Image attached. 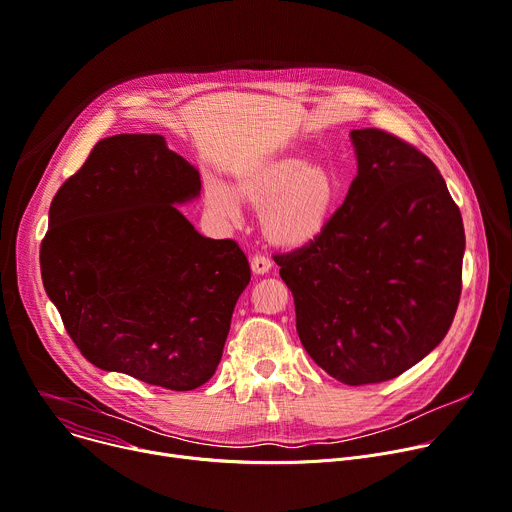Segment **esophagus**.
<instances>
[{
  "instance_id": "34e87169",
  "label": "esophagus",
  "mask_w": 512,
  "mask_h": 512,
  "mask_svg": "<svg viewBox=\"0 0 512 512\" xmlns=\"http://www.w3.org/2000/svg\"><path fill=\"white\" fill-rule=\"evenodd\" d=\"M252 270L256 272V274H264V272H268L270 270V266H272V260L266 256V254H256L254 258H252Z\"/></svg>"
}]
</instances>
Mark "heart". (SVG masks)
I'll use <instances>...</instances> for the list:
<instances>
[{"mask_svg":"<svg viewBox=\"0 0 512 512\" xmlns=\"http://www.w3.org/2000/svg\"><path fill=\"white\" fill-rule=\"evenodd\" d=\"M242 199L262 211V231L283 248H303L330 227L342 199V182L326 162H307L295 153L270 155L246 166L235 180ZM209 207L238 215V201L223 184H209Z\"/></svg>","mask_w":512,"mask_h":512,"instance_id":"obj_1","label":"heart"}]
</instances>
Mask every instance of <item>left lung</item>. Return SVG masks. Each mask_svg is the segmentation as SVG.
<instances>
[{"label": "left lung", "instance_id": "1", "mask_svg": "<svg viewBox=\"0 0 512 512\" xmlns=\"http://www.w3.org/2000/svg\"><path fill=\"white\" fill-rule=\"evenodd\" d=\"M350 135L359 174L330 227L272 258L307 355L340 383L369 385L402 375L449 332L465 231L428 155L381 129Z\"/></svg>", "mask_w": 512, "mask_h": 512}]
</instances>
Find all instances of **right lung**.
Returning a JSON list of instances; mask_svg holds the SVG:
<instances>
[{
  "label": "right lung",
  "mask_w": 512,
  "mask_h": 512,
  "mask_svg": "<svg viewBox=\"0 0 512 512\" xmlns=\"http://www.w3.org/2000/svg\"><path fill=\"white\" fill-rule=\"evenodd\" d=\"M201 176L162 135L98 141L57 190L41 274L86 361L155 387L190 391L221 361L250 283L233 240H211L176 209Z\"/></svg>",
  "instance_id": "add662e5"
}]
</instances>
